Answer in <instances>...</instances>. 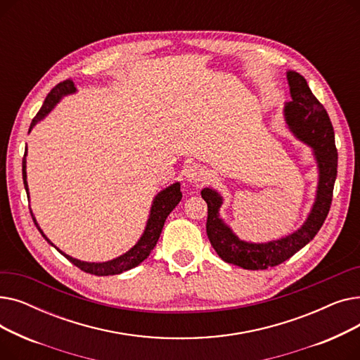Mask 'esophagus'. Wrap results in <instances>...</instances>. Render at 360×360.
Here are the masks:
<instances>
[{"label": "esophagus", "mask_w": 360, "mask_h": 360, "mask_svg": "<svg viewBox=\"0 0 360 360\" xmlns=\"http://www.w3.org/2000/svg\"><path fill=\"white\" fill-rule=\"evenodd\" d=\"M185 176H186V181H190L193 184H201L207 179V174L202 166L200 165H193L186 169L185 172Z\"/></svg>", "instance_id": "1"}]
</instances>
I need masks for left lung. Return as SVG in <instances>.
I'll list each match as a JSON object with an SVG mask.
<instances>
[{"label": "left lung", "instance_id": "left-lung-1", "mask_svg": "<svg viewBox=\"0 0 360 360\" xmlns=\"http://www.w3.org/2000/svg\"><path fill=\"white\" fill-rule=\"evenodd\" d=\"M292 101L286 105V120L292 131L314 150L319 166V185L316 201L304 226L295 233L269 243H248L239 240L232 231L219 219L220 195L204 188L201 197L207 202V236L219 257L245 270H266L285 262L315 238L326 221L333 201V190L337 176V148L334 129L328 113L311 91L307 80L299 72L289 71Z\"/></svg>", "mask_w": 360, "mask_h": 360}]
</instances>
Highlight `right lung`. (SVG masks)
<instances>
[{
    "label": "right lung",
    "mask_w": 360,
    "mask_h": 360,
    "mask_svg": "<svg viewBox=\"0 0 360 360\" xmlns=\"http://www.w3.org/2000/svg\"><path fill=\"white\" fill-rule=\"evenodd\" d=\"M72 91H75L72 80H64V82L56 84L48 93V96H46L45 102H44L42 108L39 109V112L36 113V117L32 120L29 131L33 128V125L37 121L42 120L46 115V113L55 106L56 102H58L64 96V94H68V93H72ZM26 153H27V148L25 151V156H23V162L22 163H23V182H25L26 193L29 194V191H27V182H26ZM181 198H182V193H181V185L178 182L174 184V185H170L169 188H166V190H163L160 194H158L155 201H153V205H151L150 217H148L146 231H144L141 239L134 245V248H131L128 252H125L124 255H121V257H118L115 259L108 261V262H99V264L98 262H84V261H79V259H75L72 257L65 255L58 248H56V250H58L70 262H72L75 267H79L82 271L89 273V274H94V276H115V274H120L122 271H127V270H129L132 267L139 266L141 261H144L148 257L151 250L156 247V243H158L159 236H160L162 229H163V224L166 221V217L178 205ZM30 214H32V212H30ZM32 219H33V221L36 224L37 231H39L42 233V236L51 243V240L44 235V232L41 231L39 226H37L33 214H32Z\"/></svg>",
    "instance_id": "obj_1"
}]
</instances>
